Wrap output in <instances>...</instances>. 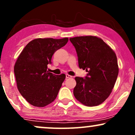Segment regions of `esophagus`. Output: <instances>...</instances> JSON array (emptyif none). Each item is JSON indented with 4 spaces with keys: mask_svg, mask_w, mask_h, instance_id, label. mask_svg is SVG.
Listing matches in <instances>:
<instances>
[{
    "mask_svg": "<svg viewBox=\"0 0 135 135\" xmlns=\"http://www.w3.org/2000/svg\"><path fill=\"white\" fill-rule=\"evenodd\" d=\"M72 76H71V75H69V74H66V79H68V78H72Z\"/></svg>",
    "mask_w": 135,
    "mask_h": 135,
    "instance_id": "1",
    "label": "esophagus"
}]
</instances>
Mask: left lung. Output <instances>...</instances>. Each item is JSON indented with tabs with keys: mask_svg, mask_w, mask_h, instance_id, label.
Wrapping results in <instances>:
<instances>
[{
	"mask_svg": "<svg viewBox=\"0 0 135 135\" xmlns=\"http://www.w3.org/2000/svg\"><path fill=\"white\" fill-rule=\"evenodd\" d=\"M78 56L79 66L88 74L75 77V98L88 107L103 103L112 93L119 73L115 52L102 38L80 36L70 38Z\"/></svg>",
	"mask_w": 135,
	"mask_h": 135,
	"instance_id": "left-lung-1",
	"label": "left lung"
}]
</instances>
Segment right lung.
<instances>
[{"instance_id":"add662e5","label":"right lung","mask_w":135,"mask_h":135,"mask_svg":"<svg viewBox=\"0 0 135 135\" xmlns=\"http://www.w3.org/2000/svg\"><path fill=\"white\" fill-rule=\"evenodd\" d=\"M67 37L35 38L23 49L14 67L17 87L33 106L43 107L55 100L65 74L56 75L47 70L55 51L67 43Z\"/></svg>"}]
</instances>
